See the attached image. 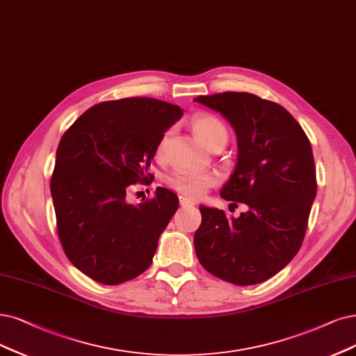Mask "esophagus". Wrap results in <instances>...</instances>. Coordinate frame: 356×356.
<instances>
[{
	"mask_svg": "<svg viewBox=\"0 0 356 356\" xmlns=\"http://www.w3.org/2000/svg\"><path fill=\"white\" fill-rule=\"evenodd\" d=\"M179 202H180V207H192V205H195V202L192 200L185 198V196H180Z\"/></svg>",
	"mask_w": 356,
	"mask_h": 356,
	"instance_id": "34e87169",
	"label": "esophagus"
}]
</instances>
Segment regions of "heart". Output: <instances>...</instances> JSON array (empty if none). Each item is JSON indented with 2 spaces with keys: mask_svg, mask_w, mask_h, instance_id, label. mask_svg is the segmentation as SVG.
<instances>
[{
  "mask_svg": "<svg viewBox=\"0 0 356 356\" xmlns=\"http://www.w3.org/2000/svg\"><path fill=\"white\" fill-rule=\"evenodd\" d=\"M192 129L198 138L213 148L217 143L227 142V129L217 117L211 114H198L192 118ZM170 134L165 131L163 138L158 142L156 154L161 155L167 147ZM220 180L218 175L214 171H188V170H176L167 177V183L171 189L177 191L181 195L198 198L204 195L209 188L217 185Z\"/></svg>",
  "mask_w": 356,
  "mask_h": 356,
  "instance_id": "1",
  "label": "heart"
}]
</instances>
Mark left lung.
<instances>
[{"mask_svg":"<svg viewBox=\"0 0 356 356\" xmlns=\"http://www.w3.org/2000/svg\"><path fill=\"white\" fill-rule=\"evenodd\" d=\"M220 113L238 139V161L220 196L242 202L238 218L200 205L195 252L216 277L251 286L283 270L298 254L317 195L309 139L282 105L248 92L198 97ZM236 205V204H233Z\"/></svg>","mask_w":356,"mask_h":356,"instance_id":"left-lung-1","label":"left lung"}]
</instances>
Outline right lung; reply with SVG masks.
I'll return each instance as SVG.
<instances>
[{"label": "right lung", "mask_w": 356, "mask_h": 356, "mask_svg": "<svg viewBox=\"0 0 356 356\" xmlns=\"http://www.w3.org/2000/svg\"><path fill=\"white\" fill-rule=\"evenodd\" d=\"M183 110L152 98L94 105L63 135L51 177L58 238L72 264L92 280L120 284L138 277L179 208L175 192L130 204L126 192L152 181L158 142Z\"/></svg>", "instance_id": "1"}]
</instances>
